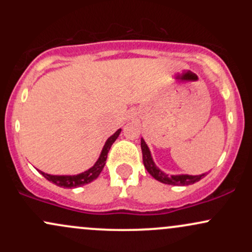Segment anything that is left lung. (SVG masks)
Masks as SVG:
<instances>
[{"mask_svg": "<svg viewBox=\"0 0 252 252\" xmlns=\"http://www.w3.org/2000/svg\"><path fill=\"white\" fill-rule=\"evenodd\" d=\"M141 149H142V158H143V164L146 169L153 178L156 179L158 181L162 182V184L173 185V186H187V185H192L201 180L207 173H204L201 175H187V174H180V175H168L163 173L162 170L158 169L156 164L153 161L152 154L150 150L144 142L143 138H141Z\"/></svg>", "mask_w": 252, "mask_h": 252, "instance_id": "obj_1", "label": "left lung"}]
</instances>
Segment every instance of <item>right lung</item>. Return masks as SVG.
I'll use <instances>...</instances> for the list:
<instances>
[{"mask_svg": "<svg viewBox=\"0 0 252 252\" xmlns=\"http://www.w3.org/2000/svg\"><path fill=\"white\" fill-rule=\"evenodd\" d=\"M121 134V129H118L114 135L110 136V137L106 140L105 144H104L102 153H100L99 158L97 160V162L91 167V168L85 170L84 173H80V174L77 175H51V174H46V173L39 170L41 174L47 179L48 181L53 182L56 184L57 186L59 187H63V189H76V187L79 186H84V185L90 184L91 181L96 180L98 178V175L100 174L104 166H105V161L106 158H108V153L110 148H111L112 143L117 140V137Z\"/></svg>", "mask_w": 252, "mask_h": 252, "instance_id": "right-lung-1", "label": "right lung"}]
</instances>
